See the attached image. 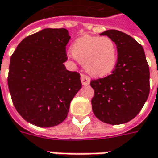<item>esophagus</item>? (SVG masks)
<instances>
[{"mask_svg": "<svg viewBox=\"0 0 158 158\" xmlns=\"http://www.w3.org/2000/svg\"><path fill=\"white\" fill-rule=\"evenodd\" d=\"M80 79H81V83L83 86H88L90 83V78L88 76H86V74H81Z\"/></svg>", "mask_w": 158, "mask_h": 158, "instance_id": "obj_1", "label": "esophagus"}]
</instances>
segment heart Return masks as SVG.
Listing matches in <instances>:
<instances>
[{"instance_id": "obj_1", "label": "heart", "mask_w": 158, "mask_h": 158, "mask_svg": "<svg viewBox=\"0 0 158 158\" xmlns=\"http://www.w3.org/2000/svg\"><path fill=\"white\" fill-rule=\"evenodd\" d=\"M71 51L74 59L84 64L86 72L94 77L110 74L118 58L117 44L106 36H82L74 41Z\"/></svg>"}]
</instances>
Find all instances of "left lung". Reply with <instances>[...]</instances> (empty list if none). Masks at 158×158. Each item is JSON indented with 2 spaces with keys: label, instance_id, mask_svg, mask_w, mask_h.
Listing matches in <instances>:
<instances>
[{
  "label": "left lung",
  "instance_id": "8db88e82",
  "mask_svg": "<svg viewBox=\"0 0 158 158\" xmlns=\"http://www.w3.org/2000/svg\"><path fill=\"white\" fill-rule=\"evenodd\" d=\"M101 35L115 41L118 58L110 75L90 82L93 112L107 124H125L138 115L148 97L149 68L142 46L134 38L118 30Z\"/></svg>",
  "mask_w": 158,
  "mask_h": 158
}]
</instances>
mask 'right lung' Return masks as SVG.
I'll return each instance as SVG.
<instances>
[{"label":"right lung","mask_w":158,"mask_h":158,"mask_svg":"<svg viewBox=\"0 0 158 158\" xmlns=\"http://www.w3.org/2000/svg\"><path fill=\"white\" fill-rule=\"evenodd\" d=\"M64 28H46L24 38L10 57L8 86L20 116L34 126L51 127L67 118L81 88L80 75L66 70Z\"/></svg>","instance_id":"1"}]
</instances>
